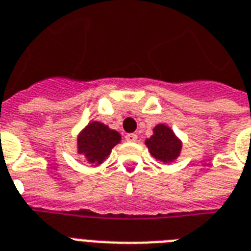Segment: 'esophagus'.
<instances>
[{
	"label": "esophagus",
	"mask_w": 251,
	"mask_h": 251,
	"mask_svg": "<svg viewBox=\"0 0 251 251\" xmlns=\"http://www.w3.org/2000/svg\"><path fill=\"white\" fill-rule=\"evenodd\" d=\"M125 139L126 142H130V143H132V142H136V139H138V136H136V134H126L125 135Z\"/></svg>",
	"instance_id": "obj_1"
}]
</instances>
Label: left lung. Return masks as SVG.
Masks as SVG:
<instances>
[{
  "mask_svg": "<svg viewBox=\"0 0 251 251\" xmlns=\"http://www.w3.org/2000/svg\"><path fill=\"white\" fill-rule=\"evenodd\" d=\"M146 146L156 160L162 161L165 164L173 162L180 154L182 150V142L169 126L162 124L154 126L153 135L146 140Z\"/></svg>",
  "mask_w": 251,
  "mask_h": 251,
  "instance_id": "8db88e82",
  "label": "left lung"
}]
</instances>
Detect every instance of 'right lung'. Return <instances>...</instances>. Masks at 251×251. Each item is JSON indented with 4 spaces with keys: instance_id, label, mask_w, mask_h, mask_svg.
<instances>
[{
    "instance_id": "add662e5",
    "label": "right lung",
    "mask_w": 251,
    "mask_h": 251,
    "mask_svg": "<svg viewBox=\"0 0 251 251\" xmlns=\"http://www.w3.org/2000/svg\"><path fill=\"white\" fill-rule=\"evenodd\" d=\"M121 135L101 122L93 121L79 132L77 152L90 164L99 165L109 156L112 148L120 143Z\"/></svg>"
}]
</instances>
